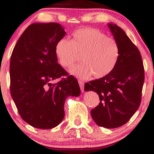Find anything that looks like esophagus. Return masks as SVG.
Instances as JSON below:
<instances>
[{
	"instance_id": "esophagus-1",
	"label": "esophagus",
	"mask_w": 154,
	"mask_h": 154,
	"mask_svg": "<svg viewBox=\"0 0 154 154\" xmlns=\"http://www.w3.org/2000/svg\"><path fill=\"white\" fill-rule=\"evenodd\" d=\"M79 84L80 85V88H81V90L82 92L84 91V82L81 81H79Z\"/></svg>"
}]
</instances>
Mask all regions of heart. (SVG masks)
Segmentation results:
<instances>
[{
	"label": "heart",
	"instance_id": "heart-1",
	"mask_svg": "<svg viewBox=\"0 0 154 154\" xmlns=\"http://www.w3.org/2000/svg\"><path fill=\"white\" fill-rule=\"evenodd\" d=\"M55 55L64 68L72 67L81 55L82 63L73 66L70 73L81 79L92 74L101 79L115 69L120 57V47L117 40L98 29L85 28L73 32L72 41L60 39L55 46Z\"/></svg>",
	"mask_w": 154,
	"mask_h": 154
}]
</instances>
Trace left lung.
<instances>
[{
    "mask_svg": "<svg viewBox=\"0 0 154 154\" xmlns=\"http://www.w3.org/2000/svg\"><path fill=\"white\" fill-rule=\"evenodd\" d=\"M108 26L119 45V60L110 74L86 82L84 90L94 91L99 97V106L91 110L96 124L115 128L128 122L139 108L144 70L139 50L125 32L115 24Z\"/></svg>",
    "mask_w": 154,
    "mask_h": 154,
    "instance_id": "8db88e82",
    "label": "left lung"
}]
</instances>
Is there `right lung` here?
Masks as SVG:
<instances>
[{"instance_id": "right-lung-1", "label": "right lung", "mask_w": 154, "mask_h": 154, "mask_svg": "<svg viewBox=\"0 0 154 154\" xmlns=\"http://www.w3.org/2000/svg\"><path fill=\"white\" fill-rule=\"evenodd\" d=\"M66 34L57 23H35L18 40L10 58V92L20 116L35 128L61 123L68 97H79V82L57 62L55 46ZM65 76L57 84L52 81Z\"/></svg>"}]
</instances>
